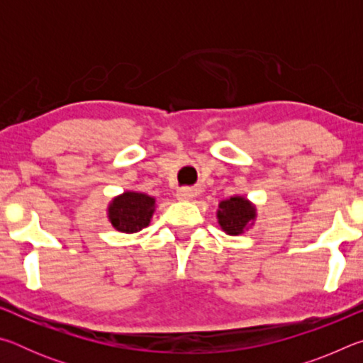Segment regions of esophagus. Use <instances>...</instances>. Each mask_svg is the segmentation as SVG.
Listing matches in <instances>:
<instances>
[{"label":"esophagus","mask_w":363,"mask_h":363,"mask_svg":"<svg viewBox=\"0 0 363 363\" xmlns=\"http://www.w3.org/2000/svg\"><path fill=\"white\" fill-rule=\"evenodd\" d=\"M196 194H199V192H196V189L182 187V189L177 190L176 196H177V200H181V201H189V200H194Z\"/></svg>","instance_id":"esophagus-1"}]
</instances>
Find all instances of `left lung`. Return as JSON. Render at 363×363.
Instances as JSON below:
<instances>
[{
	"label": "left lung",
	"instance_id": "obj_1",
	"mask_svg": "<svg viewBox=\"0 0 363 363\" xmlns=\"http://www.w3.org/2000/svg\"><path fill=\"white\" fill-rule=\"evenodd\" d=\"M218 224L227 235H242L256 220V206L242 195H233L219 203Z\"/></svg>",
	"mask_w": 363,
	"mask_h": 363
}]
</instances>
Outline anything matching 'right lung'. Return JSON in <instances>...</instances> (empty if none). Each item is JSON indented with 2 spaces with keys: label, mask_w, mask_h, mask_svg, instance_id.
Wrapping results in <instances>:
<instances>
[{
  "label": "right lung",
  "mask_w": 363,
  "mask_h": 363,
  "mask_svg": "<svg viewBox=\"0 0 363 363\" xmlns=\"http://www.w3.org/2000/svg\"><path fill=\"white\" fill-rule=\"evenodd\" d=\"M155 213V199L144 192L126 190L116 195L107 208V218L113 229L125 233L143 230Z\"/></svg>",
  "instance_id": "obj_1"
}]
</instances>
